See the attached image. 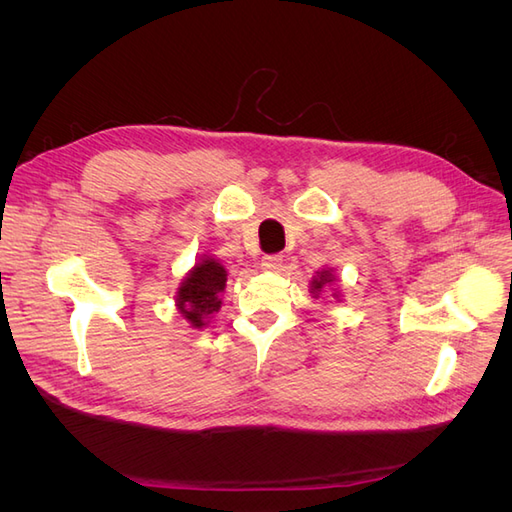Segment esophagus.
Returning <instances> with one entry per match:
<instances>
[{
    "mask_svg": "<svg viewBox=\"0 0 512 512\" xmlns=\"http://www.w3.org/2000/svg\"><path fill=\"white\" fill-rule=\"evenodd\" d=\"M282 262H284V256H282V254H267V256H262V269H267V271H280Z\"/></svg>",
    "mask_w": 512,
    "mask_h": 512,
    "instance_id": "34e87169",
    "label": "esophagus"
}]
</instances>
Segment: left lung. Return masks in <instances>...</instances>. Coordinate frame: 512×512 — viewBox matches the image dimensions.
<instances>
[{
	"instance_id": "1",
	"label": "left lung",
	"mask_w": 512,
	"mask_h": 512,
	"mask_svg": "<svg viewBox=\"0 0 512 512\" xmlns=\"http://www.w3.org/2000/svg\"><path fill=\"white\" fill-rule=\"evenodd\" d=\"M327 282H331V275H329V271H324V273H320V277H318V280H314L312 282V290H320L324 284H327Z\"/></svg>"
}]
</instances>
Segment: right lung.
Returning <instances> with one entry per match:
<instances>
[{"mask_svg":"<svg viewBox=\"0 0 512 512\" xmlns=\"http://www.w3.org/2000/svg\"><path fill=\"white\" fill-rule=\"evenodd\" d=\"M226 286V271L213 258L198 262L194 271L185 277L179 288L177 305L181 314L188 318L194 327H203V318L220 309V292Z\"/></svg>","mask_w":512,"mask_h":512,"instance_id":"obj_1","label":"right lung"}]
</instances>
